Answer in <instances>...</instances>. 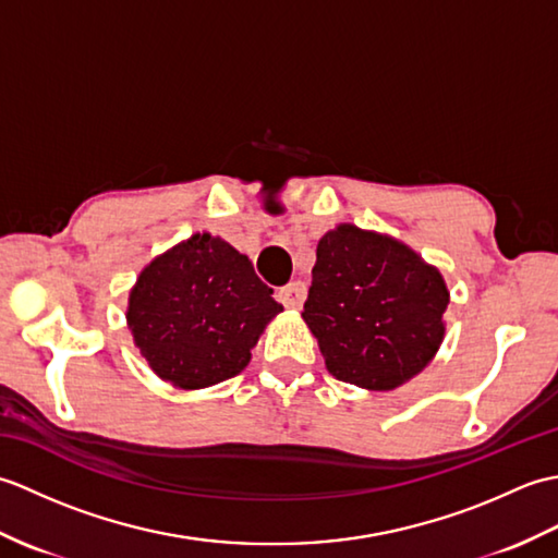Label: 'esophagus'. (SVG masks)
<instances>
[{"mask_svg": "<svg viewBox=\"0 0 558 558\" xmlns=\"http://www.w3.org/2000/svg\"><path fill=\"white\" fill-rule=\"evenodd\" d=\"M306 298V286L302 280H292L286 288L278 290V302L286 306V310H300Z\"/></svg>", "mask_w": 558, "mask_h": 558, "instance_id": "34e87169", "label": "esophagus"}]
</instances>
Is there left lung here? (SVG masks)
Instances as JSON below:
<instances>
[{
  "label": "left lung",
  "instance_id": "obj_1",
  "mask_svg": "<svg viewBox=\"0 0 558 558\" xmlns=\"http://www.w3.org/2000/svg\"><path fill=\"white\" fill-rule=\"evenodd\" d=\"M448 288L393 236L342 222L316 246L302 318L338 381L393 390L441 348Z\"/></svg>",
  "mask_w": 558,
  "mask_h": 558
}]
</instances>
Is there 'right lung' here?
Returning <instances> with one entry per match:
<instances>
[{"mask_svg":"<svg viewBox=\"0 0 558 558\" xmlns=\"http://www.w3.org/2000/svg\"><path fill=\"white\" fill-rule=\"evenodd\" d=\"M252 260L220 236L196 232L141 270L126 324L162 381L196 390L240 374L282 306Z\"/></svg>","mask_w":558,"mask_h":558,"instance_id":"right-lung-1","label":"right lung"}]
</instances>
